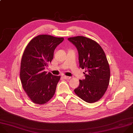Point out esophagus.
I'll return each mask as SVG.
<instances>
[{
	"label": "esophagus",
	"instance_id": "34e87169",
	"mask_svg": "<svg viewBox=\"0 0 133 133\" xmlns=\"http://www.w3.org/2000/svg\"><path fill=\"white\" fill-rule=\"evenodd\" d=\"M63 77L64 79H70V78H71V77H70V76H65V75L63 76Z\"/></svg>",
	"mask_w": 133,
	"mask_h": 133
}]
</instances>
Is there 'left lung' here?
I'll list each match as a JSON object with an SVG mask.
<instances>
[{
	"instance_id": "1",
	"label": "left lung",
	"mask_w": 133,
	"mask_h": 133,
	"mask_svg": "<svg viewBox=\"0 0 133 133\" xmlns=\"http://www.w3.org/2000/svg\"><path fill=\"white\" fill-rule=\"evenodd\" d=\"M68 40L77 49L79 67L85 70V78L79 79V85L74 92L86 102H96L104 95L110 82V69L105 52L91 39L76 36Z\"/></svg>"
}]
</instances>
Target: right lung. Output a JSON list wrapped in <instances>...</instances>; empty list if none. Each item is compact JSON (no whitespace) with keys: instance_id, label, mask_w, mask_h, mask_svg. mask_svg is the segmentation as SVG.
Segmentation results:
<instances>
[{"instance_id":"1","label":"right lung","mask_w":133,"mask_h":133,"mask_svg":"<svg viewBox=\"0 0 133 133\" xmlns=\"http://www.w3.org/2000/svg\"><path fill=\"white\" fill-rule=\"evenodd\" d=\"M63 40V37L39 35L30 40L23 51L20 80L26 95L35 104H45L55 94L61 76L44 70L54 58L55 49Z\"/></svg>"}]
</instances>
